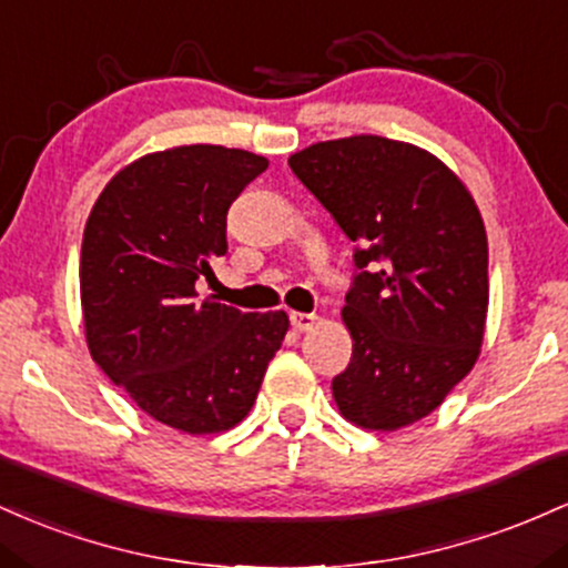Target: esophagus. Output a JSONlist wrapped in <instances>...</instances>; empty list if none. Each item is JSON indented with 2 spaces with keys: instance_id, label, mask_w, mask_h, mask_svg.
I'll use <instances>...</instances> for the list:
<instances>
[{
  "instance_id": "esophagus-1",
  "label": "esophagus",
  "mask_w": 568,
  "mask_h": 568,
  "mask_svg": "<svg viewBox=\"0 0 568 568\" xmlns=\"http://www.w3.org/2000/svg\"><path fill=\"white\" fill-rule=\"evenodd\" d=\"M290 322H292V329H297V333H305V329L314 327L316 316L314 314H301V311H292Z\"/></svg>"
}]
</instances>
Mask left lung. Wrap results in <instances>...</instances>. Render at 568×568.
<instances>
[{
	"mask_svg": "<svg viewBox=\"0 0 568 568\" xmlns=\"http://www.w3.org/2000/svg\"><path fill=\"white\" fill-rule=\"evenodd\" d=\"M290 169L356 244L337 410L373 432L422 422L486 333L488 239L473 195L432 152L367 133L305 146Z\"/></svg>",
	"mask_w": 568,
	"mask_h": 568,
	"instance_id": "left-lung-1",
	"label": "left lung"
}]
</instances>
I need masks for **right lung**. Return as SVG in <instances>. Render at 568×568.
<instances>
[{
  "instance_id": "add662e5",
  "label": "right lung",
  "mask_w": 568,
  "mask_h": 568,
  "mask_svg": "<svg viewBox=\"0 0 568 568\" xmlns=\"http://www.w3.org/2000/svg\"><path fill=\"white\" fill-rule=\"evenodd\" d=\"M267 169L220 144L152 152L112 176L80 252L93 362L146 416L187 435L244 422L290 329L284 311L244 314L195 282L227 252V209Z\"/></svg>"
}]
</instances>
